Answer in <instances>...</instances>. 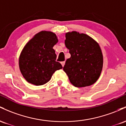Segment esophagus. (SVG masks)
Segmentation results:
<instances>
[{
    "label": "esophagus",
    "instance_id": "obj_1",
    "mask_svg": "<svg viewBox=\"0 0 126 126\" xmlns=\"http://www.w3.org/2000/svg\"><path fill=\"white\" fill-rule=\"evenodd\" d=\"M61 64H62V65H63V66H64V65H65V61H63V62H61Z\"/></svg>",
    "mask_w": 126,
    "mask_h": 126
}]
</instances>
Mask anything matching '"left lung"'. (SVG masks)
I'll return each mask as SVG.
<instances>
[{
    "label": "left lung",
    "instance_id": "8db88e82",
    "mask_svg": "<svg viewBox=\"0 0 126 126\" xmlns=\"http://www.w3.org/2000/svg\"><path fill=\"white\" fill-rule=\"evenodd\" d=\"M65 45L71 57L63 70L77 87L89 86L97 81L103 67V55L98 43L84 33L73 31L65 34Z\"/></svg>",
    "mask_w": 126,
    "mask_h": 126
}]
</instances>
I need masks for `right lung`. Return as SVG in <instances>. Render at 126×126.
I'll use <instances>...</instances> for the list:
<instances>
[{
	"instance_id": "right-lung-1",
	"label": "right lung",
	"mask_w": 126,
	"mask_h": 126,
	"mask_svg": "<svg viewBox=\"0 0 126 126\" xmlns=\"http://www.w3.org/2000/svg\"><path fill=\"white\" fill-rule=\"evenodd\" d=\"M58 42L54 32L42 31L25 45L19 57V67L29 83L36 86L46 84L55 71L63 68L56 61V55L53 49Z\"/></svg>"
}]
</instances>
